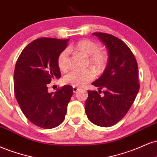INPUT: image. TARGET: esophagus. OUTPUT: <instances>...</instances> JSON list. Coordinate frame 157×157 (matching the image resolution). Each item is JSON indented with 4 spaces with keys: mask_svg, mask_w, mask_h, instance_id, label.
<instances>
[{
    "mask_svg": "<svg viewBox=\"0 0 157 157\" xmlns=\"http://www.w3.org/2000/svg\"><path fill=\"white\" fill-rule=\"evenodd\" d=\"M73 93H76L77 92H78V90H79V88H78V87H75V86H73Z\"/></svg>",
    "mask_w": 157,
    "mask_h": 157,
    "instance_id": "1",
    "label": "esophagus"
}]
</instances>
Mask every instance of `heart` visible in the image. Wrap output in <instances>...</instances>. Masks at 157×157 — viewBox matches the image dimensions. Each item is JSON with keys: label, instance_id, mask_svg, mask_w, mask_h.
Segmentation results:
<instances>
[{"label": "heart", "instance_id": "heart-1", "mask_svg": "<svg viewBox=\"0 0 157 157\" xmlns=\"http://www.w3.org/2000/svg\"><path fill=\"white\" fill-rule=\"evenodd\" d=\"M73 49L89 56V62L98 72L102 71L107 62V56L106 53L100 50V46L95 42L89 39L79 40L74 45L71 46L69 50ZM69 50L62 51L57 57V64L61 71H65L69 67ZM94 78V73L91 69L72 70L64 77L66 84L73 86H83L91 82Z\"/></svg>", "mask_w": 157, "mask_h": 157}]
</instances>
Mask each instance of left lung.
I'll use <instances>...</instances> for the list:
<instances>
[{"label": "left lung", "instance_id": "1", "mask_svg": "<svg viewBox=\"0 0 157 157\" xmlns=\"http://www.w3.org/2000/svg\"><path fill=\"white\" fill-rule=\"evenodd\" d=\"M108 50V62L102 75L93 83L99 90H88L85 112L88 119L102 127L112 126L123 118L140 90L137 60L128 45L112 34L93 33Z\"/></svg>", "mask_w": 157, "mask_h": 157}]
</instances>
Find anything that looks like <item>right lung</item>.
Wrapping results in <instances>:
<instances>
[{
    "mask_svg": "<svg viewBox=\"0 0 157 157\" xmlns=\"http://www.w3.org/2000/svg\"><path fill=\"white\" fill-rule=\"evenodd\" d=\"M69 40L42 37L29 43L17 60L14 91L28 120L42 128H53L63 122L73 87L65 85L49 93L48 85L61 77L57 57Z\"/></svg>",
    "mask_w": 157,
    "mask_h": 157,
    "instance_id": "obj_1",
    "label": "right lung"
}]
</instances>
